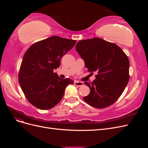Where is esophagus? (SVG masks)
I'll list each match as a JSON object with an SVG mask.
<instances>
[{
  "label": "esophagus",
  "instance_id": "34e87169",
  "mask_svg": "<svg viewBox=\"0 0 148 148\" xmlns=\"http://www.w3.org/2000/svg\"><path fill=\"white\" fill-rule=\"evenodd\" d=\"M74 84L76 85V86H83V85L84 84L83 82H79V81H75L74 82Z\"/></svg>",
  "mask_w": 148,
  "mask_h": 148
}]
</instances>
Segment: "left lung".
<instances>
[{"mask_svg":"<svg viewBox=\"0 0 148 148\" xmlns=\"http://www.w3.org/2000/svg\"><path fill=\"white\" fill-rule=\"evenodd\" d=\"M75 47L88 71L97 73L92 83H84L90 93L83 100L98 109L113 104L129 81L128 57L117 44L99 38L82 40Z\"/></svg>","mask_w":148,"mask_h":148,"instance_id":"obj_1","label":"left lung"}]
</instances>
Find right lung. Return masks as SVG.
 I'll use <instances>...</instances> for the list:
<instances>
[{"label":"right lung","mask_w":148,"mask_h":148,"mask_svg":"<svg viewBox=\"0 0 148 148\" xmlns=\"http://www.w3.org/2000/svg\"><path fill=\"white\" fill-rule=\"evenodd\" d=\"M76 40L52 36L33 44L25 53L18 81L26 99L41 110L50 109L64 96L70 78L62 79L53 70L60 65L62 57L75 45Z\"/></svg>","instance_id":"right-lung-1"}]
</instances>
